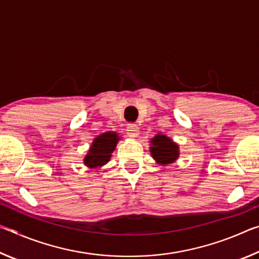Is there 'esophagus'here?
<instances>
[{
    "mask_svg": "<svg viewBox=\"0 0 259 259\" xmlns=\"http://www.w3.org/2000/svg\"><path fill=\"white\" fill-rule=\"evenodd\" d=\"M126 134H128L130 137H137L139 134V126L135 123H129L126 125Z\"/></svg>",
    "mask_w": 259,
    "mask_h": 259,
    "instance_id": "34e87169",
    "label": "esophagus"
}]
</instances>
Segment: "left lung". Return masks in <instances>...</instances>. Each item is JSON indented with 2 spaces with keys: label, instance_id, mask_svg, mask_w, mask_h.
<instances>
[{
  "label": "left lung",
  "instance_id": "left-lung-1",
  "mask_svg": "<svg viewBox=\"0 0 259 259\" xmlns=\"http://www.w3.org/2000/svg\"><path fill=\"white\" fill-rule=\"evenodd\" d=\"M151 154L156 163L166 165L171 164L178 159L179 147L172 139L164 135H156L151 139Z\"/></svg>",
  "mask_w": 259,
  "mask_h": 259
}]
</instances>
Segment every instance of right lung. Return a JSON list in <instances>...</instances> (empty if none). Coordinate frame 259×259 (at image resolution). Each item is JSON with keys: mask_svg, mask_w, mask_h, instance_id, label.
<instances>
[{"mask_svg": "<svg viewBox=\"0 0 259 259\" xmlns=\"http://www.w3.org/2000/svg\"><path fill=\"white\" fill-rule=\"evenodd\" d=\"M119 140L120 137L113 131H108V133L97 136L94 139L90 150L88 151L84 160H83L84 164L90 169H97L106 164L111 159L112 153L115 150Z\"/></svg>", "mask_w": 259, "mask_h": 259, "instance_id": "obj_1", "label": "right lung"}]
</instances>
